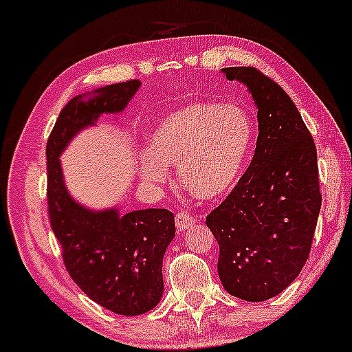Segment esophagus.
<instances>
[{
    "label": "esophagus",
    "instance_id": "34e87169",
    "mask_svg": "<svg viewBox=\"0 0 352 352\" xmlns=\"http://www.w3.org/2000/svg\"><path fill=\"white\" fill-rule=\"evenodd\" d=\"M194 224V218L188 212H180L175 214V226L178 230H186Z\"/></svg>",
    "mask_w": 352,
    "mask_h": 352
}]
</instances>
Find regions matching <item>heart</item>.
I'll return each mask as SVG.
<instances>
[{"label":"heart","instance_id":"1","mask_svg":"<svg viewBox=\"0 0 352 352\" xmlns=\"http://www.w3.org/2000/svg\"><path fill=\"white\" fill-rule=\"evenodd\" d=\"M254 122L237 104L191 102L155 126L140 174L164 183L177 164L182 186L201 201L226 197L242 177L253 151Z\"/></svg>","mask_w":352,"mask_h":352}]
</instances>
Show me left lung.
Returning <instances> with one entry per match:
<instances>
[{
  "instance_id": "1",
  "label": "left lung",
  "mask_w": 352,
  "mask_h": 352,
  "mask_svg": "<svg viewBox=\"0 0 352 352\" xmlns=\"http://www.w3.org/2000/svg\"><path fill=\"white\" fill-rule=\"evenodd\" d=\"M258 107L254 156L237 185L206 218L219 245L218 275L230 296L262 302L300 274L316 229V145L287 93L256 67H224Z\"/></svg>"
}]
</instances>
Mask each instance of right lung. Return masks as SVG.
Masks as SVG:
<instances>
[{
	"label": "right lung",
	"instance_id": "1",
	"mask_svg": "<svg viewBox=\"0 0 352 352\" xmlns=\"http://www.w3.org/2000/svg\"><path fill=\"white\" fill-rule=\"evenodd\" d=\"M139 80L98 88L66 104L47 140V204L63 262L93 302L123 316L158 305L164 289L162 258L174 240V214L166 208L93 210L76 202L63 178L60 155L102 113H120L139 90Z\"/></svg>",
	"mask_w": 352,
	"mask_h": 352
}]
</instances>
